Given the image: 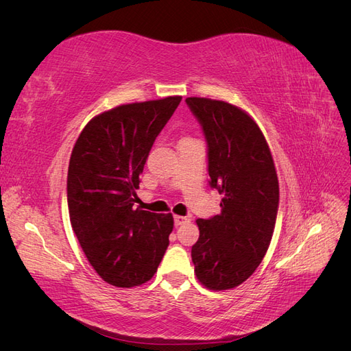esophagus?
I'll return each mask as SVG.
<instances>
[{
    "label": "esophagus",
    "mask_w": 351,
    "mask_h": 351,
    "mask_svg": "<svg viewBox=\"0 0 351 351\" xmlns=\"http://www.w3.org/2000/svg\"><path fill=\"white\" fill-rule=\"evenodd\" d=\"M187 222H190V219L187 217H182V215H176L174 217V224L178 227V226H184L187 224Z\"/></svg>",
    "instance_id": "obj_1"
}]
</instances>
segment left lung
I'll return each mask as SVG.
<instances>
[{"mask_svg":"<svg viewBox=\"0 0 351 351\" xmlns=\"http://www.w3.org/2000/svg\"><path fill=\"white\" fill-rule=\"evenodd\" d=\"M186 104L208 143L209 186L222 195L219 215L196 219L195 274L209 290H230L256 271L269 247L278 177L267 139L247 112L209 98H187Z\"/></svg>","mask_w":351,"mask_h":351,"instance_id":"obj_1","label":"left lung"}]
</instances>
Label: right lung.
Masks as SVG:
<instances>
[{"instance_id":"add662e5","label":"right lung","mask_w":351,"mask_h":351,"mask_svg":"<svg viewBox=\"0 0 351 351\" xmlns=\"http://www.w3.org/2000/svg\"><path fill=\"white\" fill-rule=\"evenodd\" d=\"M182 97L125 104L84 125L67 176L70 222L99 277L115 287L149 281L174 227L171 214L134 208L145 162Z\"/></svg>"}]
</instances>
